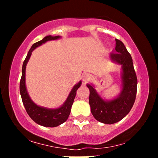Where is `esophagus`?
<instances>
[{"mask_svg": "<svg viewBox=\"0 0 158 158\" xmlns=\"http://www.w3.org/2000/svg\"><path fill=\"white\" fill-rule=\"evenodd\" d=\"M83 81H84V82H88V81H89L90 79H91V76H90V74H89V73H85V74H84V75H83Z\"/></svg>", "mask_w": 158, "mask_h": 158, "instance_id": "1", "label": "esophagus"}]
</instances>
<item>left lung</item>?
<instances>
[{
	"instance_id": "left-lung-1",
	"label": "left lung",
	"mask_w": 158,
	"mask_h": 158,
	"mask_svg": "<svg viewBox=\"0 0 158 158\" xmlns=\"http://www.w3.org/2000/svg\"><path fill=\"white\" fill-rule=\"evenodd\" d=\"M115 50L111 52V61L123 67V90L117 99L106 102L99 96L94 87L87 85L90 90L89 104L90 110L97 120L105 124H114L124 118L129 113L136 99L137 79L133 60L121 41L115 39Z\"/></svg>"
}]
</instances>
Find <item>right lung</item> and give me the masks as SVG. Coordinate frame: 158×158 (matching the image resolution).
<instances>
[{
	"mask_svg": "<svg viewBox=\"0 0 158 158\" xmlns=\"http://www.w3.org/2000/svg\"><path fill=\"white\" fill-rule=\"evenodd\" d=\"M59 38H60L59 35H48L41 41L33 44L32 48L29 50L26 59L23 61L22 76H21V81H20V93H21V99H22L23 104L27 110V113L34 122L45 127H56L62 124L68 119L70 114V109H71L72 105H73L74 99H75L76 94H77V90L81 84V81H79L77 85L73 87L64 105L57 109H48V108L36 106L29 97L28 93L27 91L26 85H25V70H26L27 63L30 59L32 50L37 47L44 44L46 41L57 39Z\"/></svg>",
	"mask_w": 158,
	"mask_h": 158,
	"instance_id": "add662e5",
	"label": "right lung"
}]
</instances>
